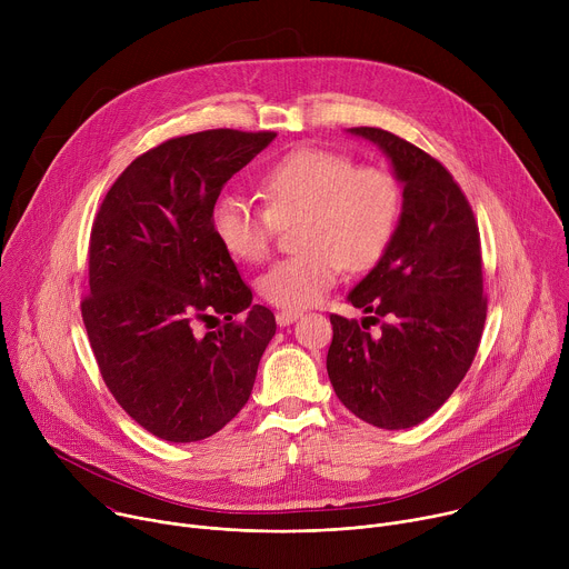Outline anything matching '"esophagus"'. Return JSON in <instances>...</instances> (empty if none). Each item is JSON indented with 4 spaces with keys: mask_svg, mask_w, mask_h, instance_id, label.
Here are the masks:
<instances>
[{
    "mask_svg": "<svg viewBox=\"0 0 569 569\" xmlns=\"http://www.w3.org/2000/svg\"><path fill=\"white\" fill-rule=\"evenodd\" d=\"M301 315H303L301 310H281V312H277V323L279 327H290V323L297 321Z\"/></svg>",
    "mask_w": 569,
    "mask_h": 569,
    "instance_id": "esophagus-1",
    "label": "esophagus"
}]
</instances>
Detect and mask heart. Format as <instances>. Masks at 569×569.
<instances>
[{
  "label": "heart",
  "mask_w": 569,
  "mask_h": 569,
  "mask_svg": "<svg viewBox=\"0 0 569 569\" xmlns=\"http://www.w3.org/2000/svg\"><path fill=\"white\" fill-rule=\"evenodd\" d=\"M259 189L266 207L222 196L211 229L227 254L242 263L268 257L279 224L297 222L295 257L281 259L259 279V292L281 308L319 303L338 283L342 266L365 270L385 252L393 233L400 196L378 167H356L347 154L303 148L270 167Z\"/></svg>",
  "instance_id": "b5f03b06"
}]
</instances>
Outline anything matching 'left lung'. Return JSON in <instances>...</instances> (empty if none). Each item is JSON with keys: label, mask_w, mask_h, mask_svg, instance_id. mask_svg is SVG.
Returning <instances> with one entry per match:
<instances>
[{"label": "left lung", "mask_w": 569, "mask_h": 569, "mask_svg": "<svg viewBox=\"0 0 569 569\" xmlns=\"http://www.w3.org/2000/svg\"><path fill=\"white\" fill-rule=\"evenodd\" d=\"M376 143L402 187L398 224L373 270L349 292L365 312L331 315L327 371L358 419L405 430L432 417L477 353L486 299L472 209L441 161L380 128H349ZM385 316L380 337L366 323Z\"/></svg>", "instance_id": "left-lung-1"}]
</instances>
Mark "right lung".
<instances>
[{
    "instance_id": "obj_1",
    "label": "right lung",
    "mask_w": 569,
    "mask_h": 569,
    "mask_svg": "<svg viewBox=\"0 0 569 569\" xmlns=\"http://www.w3.org/2000/svg\"><path fill=\"white\" fill-rule=\"evenodd\" d=\"M274 137L220 128L169 139L132 161L97 213L80 303L90 345L117 402L164 441L222 430L248 402L277 331L211 229L227 180ZM218 316L224 328L194 333Z\"/></svg>"
}]
</instances>
